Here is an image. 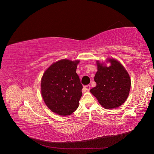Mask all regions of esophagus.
<instances>
[{
	"label": "esophagus",
	"mask_w": 154,
	"mask_h": 154,
	"mask_svg": "<svg viewBox=\"0 0 154 154\" xmlns=\"http://www.w3.org/2000/svg\"><path fill=\"white\" fill-rule=\"evenodd\" d=\"M90 88H91L90 85H86V86H84L83 89H84L85 91H89L90 89Z\"/></svg>",
	"instance_id": "34e87169"
}]
</instances>
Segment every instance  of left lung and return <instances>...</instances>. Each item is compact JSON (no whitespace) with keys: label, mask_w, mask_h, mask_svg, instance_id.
I'll return each mask as SVG.
<instances>
[{"label":"left lung","mask_w":154,"mask_h":154,"mask_svg":"<svg viewBox=\"0 0 154 154\" xmlns=\"http://www.w3.org/2000/svg\"><path fill=\"white\" fill-rule=\"evenodd\" d=\"M106 67L97 61L98 71L94 78L97 86L90 90L100 104L106 109L120 106L128 96L131 80L123 66L115 60H109Z\"/></svg>","instance_id":"8db88e82"}]
</instances>
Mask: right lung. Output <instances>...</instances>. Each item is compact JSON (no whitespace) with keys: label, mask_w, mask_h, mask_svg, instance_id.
<instances>
[{"label":"right lung","mask_w":154,"mask_h":154,"mask_svg":"<svg viewBox=\"0 0 154 154\" xmlns=\"http://www.w3.org/2000/svg\"><path fill=\"white\" fill-rule=\"evenodd\" d=\"M79 61L63 60L53 63L41 79V94L46 105L54 113L71 115L79 106L83 85L76 72Z\"/></svg>","instance_id":"1"}]
</instances>
